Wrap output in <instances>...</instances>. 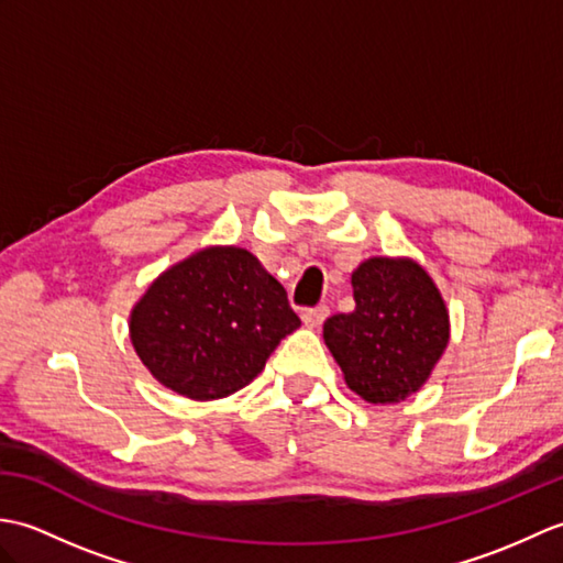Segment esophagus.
Masks as SVG:
<instances>
[{"label": "esophagus", "mask_w": 563, "mask_h": 563, "mask_svg": "<svg viewBox=\"0 0 563 563\" xmlns=\"http://www.w3.org/2000/svg\"><path fill=\"white\" fill-rule=\"evenodd\" d=\"M327 317H329V307L319 305V307H312V309H305L302 321H305L307 329H319L321 324H324Z\"/></svg>", "instance_id": "esophagus-1"}]
</instances>
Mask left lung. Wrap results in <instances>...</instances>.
<instances>
[{"label": "left lung", "mask_w": 563, "mask_h": 563, "mask_svg": "<svg viewBox=\"0 0 563 563\" xmlns=\"http://www.w3.org/2000/svg\"><path fill=\"white\" fill-rule=\"evenodd\" d=\"M355 309L324 321V343L345 385L369 404H399L421 389L448 349L450 314L413 258L373 256L351 275Z\"/></svg>", "instance_id": "1"}]
</instances>
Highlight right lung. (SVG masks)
I'll list each match as a JSON object with an SVG mask.
<instances>
[{
	"mask_svg": "<svg viewBox=\"0 0 563 563\" xmlns=\"http://www.w3.org/2000/svg\"><path fill=\"white\" fill-rule=\"evenodd\" d=\"M300 327L288 292L239 246H206L152 280L130 312V341L150 375L212 401L246 387Z\"/></svg>",
	"mask_w": 563,
	"mask_h": 563,
	"instance_id": "add662e5",
	"label": "right lung"
}]
</instances>
